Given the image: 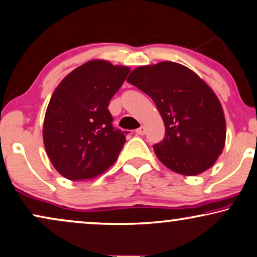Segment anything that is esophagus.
Instances as JSON below:
<instances>
[{
  "instance_id": "obj_1",
  "label": "esophagus",
  "mask_w": 257,
  "mask_h": 257,
  "mask_svg": "<svg viewBox=\"0 0 257 257\" xmlns=\"http://www.w3.org/2000/svg\"><path fill=\"white\" fill-rule=\"evenodd\" d=\"M135 133H136V134H138V135H145V134H146V128H145L144 125H141V126H140V128L136 129Z\"/></svg>"
}]
</instances>
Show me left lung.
<instances>
[{"mask_svg": "<svg viewBox=\"0 0 257 257\" xmlns=\"http://www.w3.org/2000/svg\"><path fill=\"white\" fill-rule=\"evenodd\" d=\"M133 84L154 100L165 123V138L153 146L165 166L197 175L215 164L225 145V117L212 89L192 70L173 61L140 66Z\"/></svg>", "mask_w": 257, "mask_h": 257, "instance_id": "left-lung-1", "label": "left lung"}]
</instances>
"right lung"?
Returning a JSON list of instances; mask_svg holds the SVG:
<instances>
[{"instance_id": "obj_1", "label": "right lung", "mask_w": 257, "mask_h": 257, "mask_svg": "<svg viewBox=\"0 0 257 257\" xmlns=\"http://www.w3.org/2000/svg\"><path fill=\"white\" fill-rule=\"evenodd\" d=\"M129 72L126 66L90 60L54 90L42 138L52 165L66 179H91L117 160L125 136L112 126L108 106Z\"/></svg>"}]
</instances>
